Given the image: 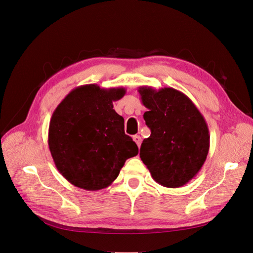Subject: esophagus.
Returning a JSON list of instances; mask_svg holds the SVG:
<instances>
[{
  "label": "esophagus",
  "mask_w": 253,
  "mask_h": 253,
  "mask_svg": "<svg viewBox=\"0 0 253 253\" xmlns=\"http://www.w3.org/2000/svg\"><path fill=\"white\" fill-rule=\"evenodd\" d=\"M132 139H133V141L135 142V143H137V145L140 147V145H141V142H142V140H141V137H140V135L135 134V135H133Z\"/></svg>",
  "instance_id": "obj_1"
}]
</instances>
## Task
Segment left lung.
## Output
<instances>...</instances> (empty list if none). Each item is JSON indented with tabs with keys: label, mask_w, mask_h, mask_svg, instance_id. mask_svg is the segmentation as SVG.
Wrapping results in <instances>:
<instances>
[{
	"label": "left lung",
	"mask_w": 253,
	"mask_h": 253,
	"mask_svg": "<svg viewBox=\"0 0 253 253\" xmlns=\"http://www.w3.org/2000/svg\"><path fill=\"white\" fill-rule=\"evenodd\" d=\"M138 92L151 129L141 144V160L159 185L182 187L197 175L209 154L210 131L203 115L175 88L141 86Z\"/></svg>",
	"instance_id": "obj_1"
}]
</instances>
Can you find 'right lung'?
<instances>
[{"label":"right lung","instance_id":"right-lung-1","mask_svg":"<svg viewBox=\"0 0 253 253\" xmlns=\"http://www.w3.org/2000/svg\"><path fill=\"white\" fill-rule=\"evenodd\" d=\"M125 93L124 87L86 84L71 90L54 110L49 150L70 184L89 191L106 188L125 161L138 155L137 144L125 134L124 119L113 109V101Z\"/></svg>","mask_w":253,"mask_h":253}]
</instances>
